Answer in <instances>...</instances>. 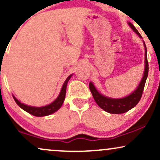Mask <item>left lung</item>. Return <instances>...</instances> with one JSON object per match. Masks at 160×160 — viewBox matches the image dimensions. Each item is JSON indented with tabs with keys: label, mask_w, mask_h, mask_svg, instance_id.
<instances>
[{
	"label": "left lung",
	"mask_w": 160,
	"mask_h": 160,
	"mask_svg": "<svg viewBox=\"0 0 160 160\" xmlns=\"http://www.w3.org/2000/svg\"><path fill=\"white\" fill-rule=\"evenodd\" d=\"M128 25L131 27L133 32L142 38L139 32L135 28V27L131 22H128ZM145 49V64H144V74H143L142 78H141V82H139L138 86H137L136 89L134 90L132 92L130 93L127 96L124 98H112L109 97L105 96V95L101 94L97 90L96 88L95 87L94 84L92 82H89V89H90L92 94L93 98H94L95 102L102 109H103L104 111L108 112L110 113H114V114H118V113H123L127 112L132 108L136 106V104L138 103L139 101L141 98L143 91L146 80L148 76V56H147V47L145 45V43L143 41Z\"/></svg>",
	"instance_id": "8db88e82"
}]
</instances>
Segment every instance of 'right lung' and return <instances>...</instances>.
Returning <instances> with one entry per match:
<instances>
[{"instance_id":"1","label":"right lung","mask_w":160,"mask_h":160,"mask_svg":"<svg viewBox=\"0 0 160 160\" xmlns=\"http://www.w3.org/2000/svg\"><path fill=\"white\" fill-rule=\"evenodd\" d=\"M72 75L73 74H71L70 76L68 77V78L66 79L65 82H64L63 86H62L61 92H60L58 96L57 97V98L54 101V102H52V103L48 104V105L43 106V107H33V106H29L27 105V104L21 103L14 95H12V97H13L16 104H17L22 109H23L24 111L28 112V113H30V114L35 116V117H45V116L50 115L58 111V110L62 107V104H63L65 98L67 84L68 82L70 79L72 77Z\"/></svg>"}]
</instances>
